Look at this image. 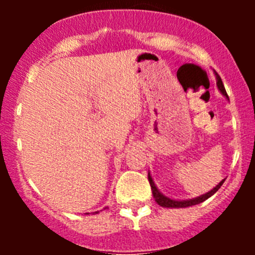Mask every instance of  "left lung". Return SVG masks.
<instances>
[{
	"label": "left lung",
	"mask_w": 255,
	"mask_h": 255,
	"mask_svg": "<svg viewBox=\"0 0 255 255\" xmlns=\"http://www.w3.org/2000/svg\"><path fill=\"white\" fill-rule=\"evenodd\" d=\"M217 87H218V89H220L221 93L229 98V96H227V93H226V89H225V87H224V83H222V80H221V78L218 75H217ZM148 180H149L150 188H152V193H153V197H154L155 202H157V203H158L161 207H166V208H185V207L195 206V204L202 203V202H204V200L208 199L209 197H212V195L215 194L216 191H217L218 189L222 186V184H224V181H225V180H222V181H221L220 184L216 186V188H213L211 191L206 193V194L200 195V197L193 198V199H189V200H173V199H170V198H167V197H164L162 193H159V190L157 189V186L154 185V182H153L152 176H150L149 173H148Z\"/></svg>",
	"instance_id": "obj_1"
}]
</instances>
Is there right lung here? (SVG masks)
I'll use <instances>...</instances> for the list:
<instances>
[{
	"instance_id": "obj_1",
	"label": "right lung",
	"mask_w": 255,
	"mask_h": 255,
	"mask_svg": "<svg viewBox=\"0 0 255 255\" xmlns=\"http://www.w3.org/2000/svg\"><path fill=\"white\" fill-rule=\"evenodd\" d=\"M96 213H97V212H96Z\"/></svg>"
}]
</instances>
